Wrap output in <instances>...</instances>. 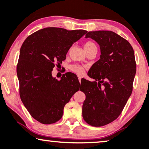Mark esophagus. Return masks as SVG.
I'll use <instances>...</instances> for the list:
<instances>
[{
    "mask_svg": "<svg viewBox=\"0 0 149 149\" xmlns=\"http://www.w3.org/2000/svg\"><path fill=\"white\" fill-rule=\"evenodd\" d=\"M78 80H79V82H80V81H81V79H82V77L80 76H78Z\"/></svg>",
    "mask_w": 149,
    "mask_h": 149,
    "instance_id": "34e87169",
    "label": "esophagus"
}]
</instances>
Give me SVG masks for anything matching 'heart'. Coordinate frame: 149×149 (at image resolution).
Returning a JSON list of instances; mask_svg holds the SVG:
<instances>
[{
    "label": "heart",
    "mask_w": 149,
    "mask_h": 149,
    "mask_svg": "<svg viewBox=\"0 0 149 149\" xmlns=\"http://www.w3.org/2000/svg\"><path fill=\"white\" fill-rule=\"evenodd\" d=\"M94 45H95L93 42H91V41H88V42H86V43H85L84 49L88 48V47H90L92 46H94ZM69 68H70V69L73 71V72L76 73V74H78V75H82L83 73H84V70H85L84 67L81 66V65H71Z\"/></svg>",
    "instance_id": "1"
}]
</instances>
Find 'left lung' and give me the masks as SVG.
I'll use <instances>...</instances> for the list:
<instances>
[{
    "label": "left lung",
    "instance_id": "1",
    "mask_svg": "<svg viewBox=\"0 0 149 149\" xmlns=\"http://www.w3.org/2000/svg\"><path fill=\"white\" fill-rule=\"evenodd\" d=\"M85 38L98 43L101 54L88 72L94 81L81 80L80 91L86 95L82 116L88 124L101 127L118 117L131 96L136 72L134 52L126 39L112 31H90Z\"/></svg>",
    "mask_w": 149,
    "mask_h": 149
}]
</instances>
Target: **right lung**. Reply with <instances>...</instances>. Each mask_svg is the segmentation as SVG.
Wrapping results in <instances>:
<instances>
[{"label":"right lung","mask_w":149,"mask_h":149,"mask_svg":"<svg viewBox=\"0 0 149 149\" xmlns=\"http://www.w3.org/2000/svg\"><path fill=\"white\" fill-rule=\"evenodd\" d=\"M86 33L45 28L28 37L22 45L17 65L19 95L32 117L41 123L60 120L65 104L79 91L76 75L66 73L57 80L52 71L56 64L61 65L69 48Z\"/></svg>","instance_id":"right-lung-1"}]
</instances>
